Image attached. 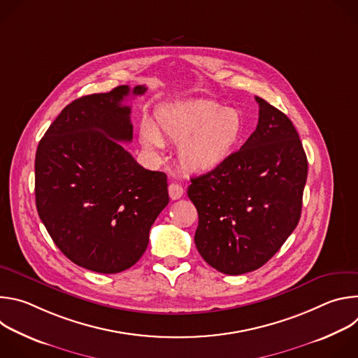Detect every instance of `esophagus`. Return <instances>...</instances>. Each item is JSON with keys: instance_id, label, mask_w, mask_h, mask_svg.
I'll return each mask as SVG.
<instances>
[{"instance_id": "esophagus-1", "label": "esophagus", "mask_w": 358, "mask_h": 358, "mask_svg": "<svg viewBox=\"0 0 358 358\" xmlns=\"http://www.w3.org/2000/svg\"><path fill=\"white\" fill-rule=\"evenodd\" d=\"M182 194H184V189H182L181 185L174 184V182L169 185V195H170L171 199H178V198L182 196Z\"/></svg>"}]
</instances>
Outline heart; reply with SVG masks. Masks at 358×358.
Segmentation results:
<instances>
[{
  "label": "heart",
  "instance_id": "b5f03b06",
  "mask_svg": "<svg viewBox=\"0 0 358 358\" xmlns=\"http://www.w3.org/2000/svg\"><path fill=\"white\" fill-rule=\"evenodd\" d=\"M160 130L171 141L181 144V166L192 173H208L224 164L245 131L242 117L235 109L214 101H198L163 115ZM140 141L152 152L164 148L160 131L148 123L140 129Z\"/></svg>",
  "mask_w": 358,
  "mask_h": 358
}]
</instances>
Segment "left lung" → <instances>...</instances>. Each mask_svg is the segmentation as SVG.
<instances>
[{"label": "left lung", "instance_id": "1", "mask_svg": "<svg viewBox=\"0 0 358 358\" xmlns=\"http://www.w3.org/2000/svg\"><path fill=\"white\" fill-rule=\"evenodd\" d=\"M259 120L218 169L191 178L195 246L208 265L242 275L265 265L297 227L308 159L290 119L255 97Z\"/></svg>", "mask_w": 358, "mask_h": 358}]
</instances>
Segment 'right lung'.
Returning <instances> with one entry per match:
<instances>
[{
	"instance_id": "obj_1",
	"label": "right lung",
	"mask_w": 358,
	"mask_h": 358,
	"mask_svg": "<svg viewBox=\"0 0 358 358\" xmlns=\"http://www.w3.org/2000/svg\"><path fill=\"white\" fill-rule=\"evenodd\" d=\"M117 86L69 103L41 138L35 201L55 245L78 266L119 273L131 268L169 203L167 176L141 167L119 143L133 138L129 96Z\"/></svg>"
}]
</instances>
